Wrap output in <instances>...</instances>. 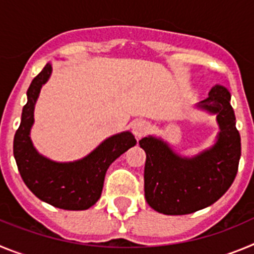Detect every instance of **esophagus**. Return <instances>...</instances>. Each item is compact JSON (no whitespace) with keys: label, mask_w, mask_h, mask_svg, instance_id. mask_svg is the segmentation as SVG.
Returning a JSON list of instances; mask_svg holds the SVG:
<instances>
[{"label":"esophagus","mask_w":254,"mask_h":254,"mask_svg":"<svg viewBox=\"0 0 254 254\" xmlns=\"http://www.w3.org/2000/svg\"><path fill=\"white\" fill-rule=\"evenodd\" d=\"M149 123L147 122V120H136V122L132 123L131 125V130H132V134L136 136V138H141V136H144L145 134H147L148 131H149Z\"/></svg>","instance_id":"1"}]
</instances>
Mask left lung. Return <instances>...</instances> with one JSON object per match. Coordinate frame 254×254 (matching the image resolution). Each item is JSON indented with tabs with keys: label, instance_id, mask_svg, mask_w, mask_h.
<instances>
[{
	"label": "left lung",
	"instance_id": "left-lung-1",
	"mask_svg": "<svg viewBox=\"0 0 254 254\" xmlns=\"http://www.w3.org/2000/svg\"><path fill=\"white\" fill-rule=\"evenodd\" d=\"M200 110L216 115V141L193 157L176 153L162 138L139 140L147 159L144 193L148 205L164 215H186L212 205L232 186L241 159V135L235 127L230 92L221 84L197 102Z\"/></svg>",
	"mask_w": 254,
	"mask_h": 254
}]
</instances>
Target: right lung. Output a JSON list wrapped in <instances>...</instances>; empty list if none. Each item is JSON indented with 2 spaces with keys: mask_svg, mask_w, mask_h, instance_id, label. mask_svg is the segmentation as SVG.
Here are the masks:
<instances>
[{
  "mask_svg": "<svg viewBox=\"0 0 254 254\" xmlns=\"http://www.w3.org/2000/svg\"><path fill=\"white\" fill-rule=\"evenodd\" d=\"M48 63L27 90L21 123L13 138V157L25 185L47 204L63 210H87L97 202L110 164L136 144L130 131L105 139L90 154L73 162H56L38 152L30 138L34 110L40 90L50 78Z\"/></svg>",
  "mask_w": 254,
  "mask_h": 254,
  "instance_id": "add662e5",
  "label": "right lung"
}]
</instances>
